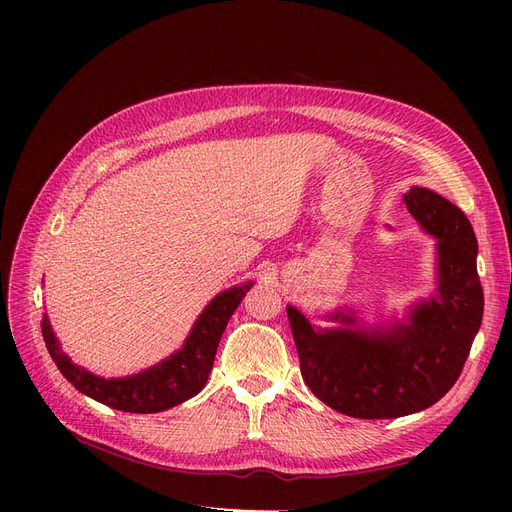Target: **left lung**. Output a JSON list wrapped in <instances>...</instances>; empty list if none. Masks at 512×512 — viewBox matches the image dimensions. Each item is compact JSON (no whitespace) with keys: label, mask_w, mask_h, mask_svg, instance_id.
I'll return each instance as SVG.
<instances>
[{"label":"left lung","mask_w":512,"mask_h":512,"mask_svg":"<svg viewBox=\"0 0 512 512\" xmlns=\"http://www.w3.org/2000/svg\"><path fill=\"white\" fill-rule=\"evenodd\" d=\"M402 201L438 240L436 294L417 301L405 321L380 326H363L355 309L340 307L324 315L334 328H317L286 307L305 384L348 417L396 419L436 405L459 380L481 326L477 238L467 215L423 186Z\"/></svg>","instance_id":"1"}]
</instances>
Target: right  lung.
<instances>
[{"instance_id": "add662e5", "label": "right lung", "mask_w": 512, "mask_h": 512, "mask_svg": "<svg viewBox=\"0 0 512 512\" xmlns=\"http://www.w3.org/2000/svg\"><path fill=\"white\" fill-rule=\"evenodd\" d=\"M251 286L253 282L232 286L220 292L218 297H213V301L197 317L180 351L141 373L126 375V378H101V375L72 363V359L60 348L47 315L41 321V332L53 363L58 365L64 378L78 392L118 411L159 413L180 405V402L193 398L203 390L220 338L232 313L245 299Z\"/></svg>"}]
</instances>
